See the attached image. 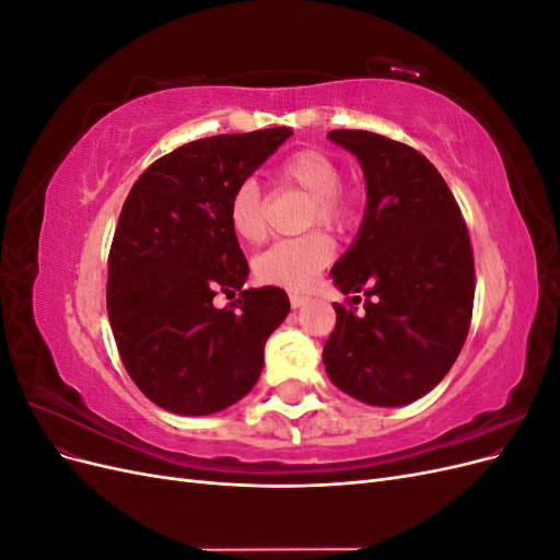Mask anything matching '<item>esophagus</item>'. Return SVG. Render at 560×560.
I'll return each instance as SVG.
<instances>
[{
	"mask_svg": "<svg viewBox=\"0 0 560 560\" xmlns=\"http://www.w3.org/2000/svg\"><path fill=\"white\" fill-rule=\"evenodd\" d=\"M290 303H292V308H301V306H306V303H308V296L292 294V296H290Z\"/></svg>",
	"mask_w": 560,
	"mask_h": 560,
	"instance_id": "1",
	"label": "esophagus"
}]
</instances>
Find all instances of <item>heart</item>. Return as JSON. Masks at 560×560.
I'll list each match as a JSON object with an SVG mask.
<instances>
[{
	"instance_id": "b5f03b06",
	"label": "heart",
	"mask_w": 560,
	"mask_h": 560,
	"mask_svg": "<svg viewBox=\"0 0 560 560\" xmlns=\"http://www.w3.org/2000/svg\"><path fill=\"white\" fill-rule=\"evenodd\" d=\"M280 186H292L311 196L306 226L319 224L343 231L354 214V196L341 186V165L327 151L301 149L287 156L276 171ZM229 222L245 243H259L266 235V206L257 179H243L229 200ZM331 241L322 231L303 233L270 245L254 261V273L266 284L290 292H306L315 276L331 259Z\"/></svg>"
}]
</instances>
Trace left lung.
Masks as SVG:
<instances>
[{
    "label": "left lung",
    "mask_w": 560,
    "mask_h": 560,
    "mask_svg": "<svg viewBox=\"0 0 560 560\" xmlns=\"http://www.w3.org/2000/svg\"><path fill=\"white\" fill-rule=\"evenodd\" d=\"M358 156L366 210L331 268L362 312L334 303L325 360L331 383L371 406H404L442 383L460 354L474 306V254L460 208L436 167L409 144L369 130H331Z\"/></svg>",
    "instance_id": "1"
}]
</instances>
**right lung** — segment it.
<instances>
[{"instance_id":"1","label":"right lung","mask_w":560,"mask_h":560,"mask_svg":"<svg viewBox=\"0 0 560 560\" xmlns=\"http://www.w3.org/2000/svg\"><path fill=\"white\" fill-rule=\"evenodd\" d=\"M292 128L214 135L151 163L124 202L107 273L118 354L147 399L208 416L243 399L264 346L290 313L280 287L243 290L249 266L229 200ZM240 294L226 310L211 299Z\"/></svg>"}]
</instances>
